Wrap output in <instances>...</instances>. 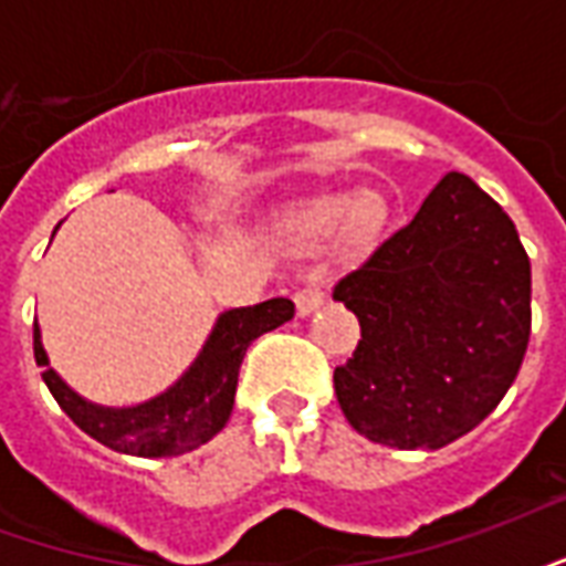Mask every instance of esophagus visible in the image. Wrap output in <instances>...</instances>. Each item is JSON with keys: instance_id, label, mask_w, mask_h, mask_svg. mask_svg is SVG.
<instances>
[{"instance_id": "1", "label": "esophagus", "mask_w": 566, "mask_h": 566, "mask_svg": "<svg viewBox=\"0 0 566 566\" xmlns=\"http://www.w3.org/2000/svg\"><path fill=\"white\" fill-rule=\"evenodd\" d=\"M294 303H296V312H300V315H308V312H315V308L324 303V284H321V282L303 284V287H300V291L294 294Z\"/></svg>"}]
</instances>
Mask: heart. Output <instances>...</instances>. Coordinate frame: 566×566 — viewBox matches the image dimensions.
Instances as JSON below:
<instances>
[{
  "label": "heart",
  "instance_id": "heart-1",
  "mask_svg": "<svg viewBox=\"0 0 566 566\" xmlns=\"http://www.w3.org/2000/svg\"><path fill=\"white\" fill-rule=\"evenodd\" d=\"M343 218H348V230H352L355 239H369V235L379 230L385 209H381L379 199L367 193V197L355 199V206H352L348 197H336L321 202L318 209L312 211V223L315 227H333V223L343 221Z\"/></svg>",
  "mask_w": 566,
  "mask_h": 566
}]
</instances>
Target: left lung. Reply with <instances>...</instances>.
Instances as JSON below:
<instances>
[{
  "label": "left lung",
  "instance_id": "left-lung-1",
  "mask_svg": "<svg viewBox=\"0 0 566 566\" xmlns=\"http://www.w3.org/2000/svg\"><path fill=\"white\" fill-rule=\"evenodd\" d=\"M333 296L360 321L333 373L348 424L391 449H442L482 424L531 339V260L510 214L449 172Z\"/></svg>",
  "mask_w": 566,
  "mask_h": 566
}]
</instances>
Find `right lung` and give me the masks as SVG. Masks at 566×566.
Segmentation results:
<instances>
[{
  "instance_id": "obj_1",
  "label": "right lung",
  "mask_w": 566,
  "mask_h": 566,
  "mask_svg": "<svg viewBox=\"0 0 566 566\" xmlns=\"http://www.w3.org/2000/svg\"><path fill=\"white\" fill-rule=\"evenodd\" d=\"M291 318H294V303L284 296L223 312L193 367L169 391L133 409H103L81 400L48 364L39 327H32V352H35V364L44 367L42 379L48 391L54 394L60 409L87 437L124 454L175 458L209 442L227 424L233 412L235 381L248 345Z\"/></svg>"
}]
</instances>
